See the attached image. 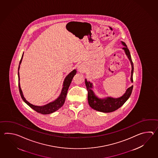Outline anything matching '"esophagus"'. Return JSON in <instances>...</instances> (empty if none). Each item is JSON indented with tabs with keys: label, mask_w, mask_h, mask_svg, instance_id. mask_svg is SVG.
<instances>
[{
	"label": "esophagus",
	"mask_w": 158,
	"mask_h": 158,
	"mask_svg": "<svg viewBox=\"0 0 158 158\" xmlns=\"http://www.w3.org/2000/svg\"><path fill=\"white\" fill-rule=\"evenodd\" d=\"M78 72H80V73H83L85 71V66L84 64H81L78 66Z\"/></svg>",
	"instance_id": "obj_1"
}]
</instances>
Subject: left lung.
<instances>
[{
    "instance_id": "8db88e82",
    "label": "left lung",
    "mask_w": 158,
    "mask_h": 158,
    "mask_svg": "<svg viewBox=\"0 0 158 158\" xmlns=\"http://www.w3.org/2000/svg\"><path fill=\"white\" fill-rule=\"evenodd\" d=\"M122 44L124 46L123 49L124 50L125 54L128 56L129 60H130L131 65V82H133V74L134 71V67L133 63L131 60V55L130 54L129 50L127 47V44L124 42H121ZM85 85L86 86L88 95V102L91 107L95 110L100 111L102 112H111L113 111H116L118 108L121 107V106L124 104L125 102L128 100L129 98L130 97L132 92L133 87L131 86L129 87L126 90L124 94L121 97L118 98H114L112 97H107L103 99H101L98 98L95 94H94V91L92 90L91 88H93V84L90 82L87 81L86 79H85Z\"/></svg>"
}]
</instances>
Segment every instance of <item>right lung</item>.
<instances>
[{
    "instance_id": "1",
    "label": "right lung",
    "mask_w": 158,
    "mask_h": 158,
    "mask_svg": "<svg viewBox=\"0 0 158 158\" xmlns=\"http://www.w3.org/2000/svg\"><path fill=\"white\" fill-rule=\"evenodd\" d=\"M23 54L22 55V57L20 61V64L19 65V68H18V78H19V91L20 93L21 97L22 98L23 100L27 103L30 107L32 109H33L34 111H36L38 113H40L41 114H52L54 112L57 111L59 108H60L64 104L65 100V98L67 97V94L68 90V88L69 87L70 85H71V82L73 79V78L74 76V75L76 74L77 71L76 69H74L73 71H72L69 74L67 75V76L65 77V80L63 82V89L61 92V94L59 97L57 98V99L54 101V102H50L49 103L46 104V105H44L43 106H34L32 104L30 103L29 102H28L25 99V98H24L23 94V91L21 90L20 87V76H19V69H20V65L22 59L23 57Z\"/></svg>"
}]
</instances>
